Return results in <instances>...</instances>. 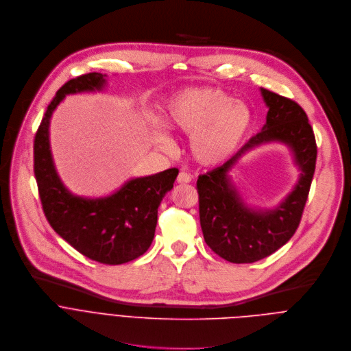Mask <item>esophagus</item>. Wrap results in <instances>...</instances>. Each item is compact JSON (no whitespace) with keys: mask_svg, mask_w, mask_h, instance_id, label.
<instances>
[{"mask_svg":"<svg viewBox=\"0 0 351 351\" xmlns=\"http://www.w3.org/2000/svg\"><path fill=\"white\" fill-rule=\"evenodd\" d=\"M191 180H192V177L188 173H185V171H181L178 174V177H177V182L178 184H188V182H191Z\"/></svg>","mask_w":351,"mask_h":351,"instance_id":"esophagus-1","label":"esophagus"}]
</instances>
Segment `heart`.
I'll use <instances>...</instances> for the list:
<instances>
[{
    "instance_id": "obj_1",
    "label": "heart",
    "mask_w": 351,
    "mask_h": 351,
    "mask_svg": "<svg viewBox=\"0 0 351 351\" xmlns=\"http://www.w3.org/2000/svg\"><path fill=\"white\" fill-rule=\"evenodd\" d=\"M165 125L189 135L192 158L203 166L227 162L242 145L250 131L253 113L242 101L213 87L185 88L170 97L162 108ZM162 121L151 119L156 143L170 149L171 141Z\"/></svg>"
}]
</instances>
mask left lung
Masks as SVG:
<instances>
[{"instance_id": "left-lung-1", "label": "left lung", "mask_w": 351, "mask_h": 351, "mask_svg": "<svg viewBox=\"0 0 351 351\" xmlns=\"http://www.w3.org/2000/svg\"><path fill=\"white\" fill-rule=\"evenodd\" d=\"M268 108L261 131L223 166L199 176V216L203 238L227 261H258L284 246L299 227L313 181L317 145L306 112L292 99L260 88ZM282 143L291 152L300 178L293 191L272 208L253 206L243 199L232 170L250 150Z\"/></svg>"}]
</instances>
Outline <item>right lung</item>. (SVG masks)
Masks as SVG:
<instances>
[{"label": "right lung", "mask_w": 351, "mask_h": 351, "mask_svg": "<svg viewBox=\"0 0 351 351\" xmlns=\"http://www.w3.org/2000/svg\"><path fill=\"white\" fill-rule=\"evenodd\" d=\"M106 86V75L88 73L67 82L56 93L36 134L34 176L43 210L53 231L86 257L116 265L149 249L158 223V207L173 189L178 170L132 177L105 196H80L67 189L51 152V117L66 95L102 93Z\"/></svg>", "instance_id": "1"}]
</instances>
